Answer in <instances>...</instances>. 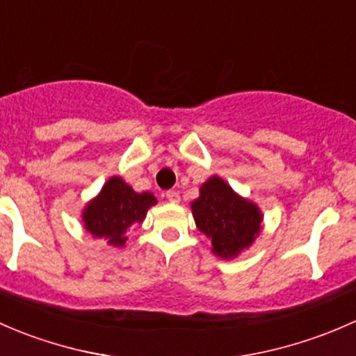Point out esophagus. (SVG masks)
I'll return each mask as SVG.
<instances>
[{
    "instance_id": "34e87169",
    "label": "esophagus",
    "mask_w": 356,
    "mask_h": 356,
    "mask_svg": "<svg viewBox=\"0 0 356 356\" xmlns=\"http://www.w3.org/2000/svg\"><path fill=\"white\" fill-rule=\"evenodd\" d=\"M166 199L170 200L171 204H178L179 202V193L177 190H170V192H166Z\"/></svg>"
}]
</instances>
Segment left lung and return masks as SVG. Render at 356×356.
Wrapping results in <instances>:
<instances>
[{"instance_id":"1","label":"left lung","mask_w":356,"mask_h":356,"mask_svg":"<svg viewBox=\"0 0 356 356\" xmlns=\"http://www.w3.org/2000/svg\"><path fill=\"white\" fill-rule=\"evenodd\" d=\"M190 209L197 228L211 240V252L219 259L238 257L262 232L264 214L259 205L216 175L200 185L199 197L190 202Z\"/></svg>"}]
</instances>
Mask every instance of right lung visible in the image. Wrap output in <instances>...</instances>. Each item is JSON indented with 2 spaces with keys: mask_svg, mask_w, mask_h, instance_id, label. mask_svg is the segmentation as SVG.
<instances>
[{
  "mask_svg": "<svg viewBox=\"0 0 356 356\" xmlns=\"http://www.w3.org/2000/svg\"><path fill=\"white\" fill-rule=\"evenodd\" d=\"M156 204L157 199L151 192L138 193L122 177H111L82 209L83 228L96 240L104 238L108 245L122 248L128 229L140 225Z\"/></svg>",
  "mask_w": 356,
  "mask_h": 356,
  "instance_id": "1",
  "label": "right lung"
}]
</instances>
